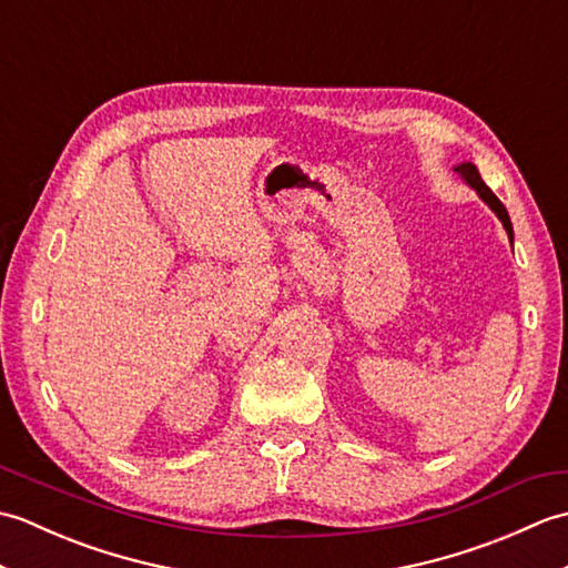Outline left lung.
<instances>
[{
    "label": "left lung",
    "instance_id": "left-lung-1",
    "mask_svg": "<svg viewBox=\"0 0 568 568\" xmlns=\"http://www.w3.org/2000/svg\"><path fill=\"white\" fill-rule=\"evenodd\" d=\"M454 173L462 175L464 183L468 187H474L478 192V197L484 200L493 212H496V216L503 222L505 232H508V239H510V244H513V222H510V216H508V210L503 207V202L496 195H493V190L484 183V178H480L478 168L474 163H458V165H454Z\"/></svg>",
    "mask_w": 568,
    "mask_h": 568
}]
</instances>
